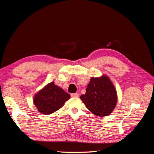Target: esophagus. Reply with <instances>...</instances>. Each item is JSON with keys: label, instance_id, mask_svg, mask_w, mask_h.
Returning a JSON list of instances; mask_svg holds the SVG:
<instances>
[{"label": "esophagus", "instance_id": "esophagus-1", "mask_svg": "<svg viewBox=\"0 0 154 154\" xmlns=\"http://www.w3.org/2000/svg\"><path fill=\"white\" fill-rule=\"evenodd\" d=\"M71 97H77L79 96V94H78V93H72V94H71Z\"/></svg>", "mask_w": 154, "mask_h": 154}]
</instances>
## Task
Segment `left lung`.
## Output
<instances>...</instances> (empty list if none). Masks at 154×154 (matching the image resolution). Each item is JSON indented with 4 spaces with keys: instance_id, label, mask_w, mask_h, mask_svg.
<instances>
[{
    "instance_id": "1",
    "label": "left lung",
    "mask_w": 154,
    "mask_h": 154,
    "mask_svg": "<svg viewBox=\"0 0 154 154\" xmlns=\"http://www.w3.org/2000/svg\"><path fill=\"white\" fill-rule=\"evenodd\" d=\"M87 108L94 114L103 117L109 115L117 103L116 91L106 76L91 78L86 93L80 96Z\"/></svg>"
}]
</instances>
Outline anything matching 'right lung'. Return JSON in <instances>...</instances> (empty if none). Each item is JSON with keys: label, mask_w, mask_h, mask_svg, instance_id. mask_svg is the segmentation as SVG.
<instances>
[{"label": "right lung", "mask_w": 154, "mask_h": 154, "mask_svg": "<svg viewBox=\"0 0 154 154\" xmlns=\"http://www.w3.org/2000/svg\"><path fill=\"white\" fill-rule=\"evenodd\" d=\"M69 98L68 93L51 82L37 93L33 101L40 112L48 115L60 109Z\"/></svg>", "instance_id": "obj_1"}]
</instances>
